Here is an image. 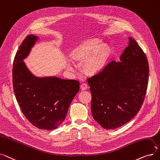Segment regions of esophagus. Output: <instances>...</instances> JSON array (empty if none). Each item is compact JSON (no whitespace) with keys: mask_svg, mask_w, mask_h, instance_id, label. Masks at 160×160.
Returning a JSON list of instances; mask_svg holds the SVG:
<instances>
[{"mask_svg":"<svg viewBox=\"0 0 160 160\" xmlns=\"http://www.w3.org/2000/svg\"><path fill=\"white\" fill-rule=\"evenodd\" d=\"M80 87H81V89L82 90H85L88 88V85H87V83H82Z\"/></svg>","mask_w":160,"mask_h":160,"instance_id":"esophagus-1","label":"esophagus"}]
</instances>
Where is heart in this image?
I'll list each match as a JSON object with an SVG mask.
<instances>
[{
    "label": "heart",
    "instance_id": "b5f03b06",
    "mask_svg": "<svg viewBox=\"0 0 160 160\" xmlns=\"http://www.w3.org/2000/svg\"><path fill=\"white\" fill-rule=\"evenodd\" d=\"M96 40L83 42L71 52L70 57L76 61H84L82 68L84 72L89 75L98 73L103 68L106 57L108 54V48L102 45ZM68 70H72V65H68Z\"/></svg>",
    "mask_w": 160,
    "mask_h": 160
}]
</instances>
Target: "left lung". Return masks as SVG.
<instances>
[{
	"instance_id": "obj_1",
	"label": "left lung",
	"mask_w": 160,
	"mask_h": 160,
	"mask_svg": "<svg viewBox=\"0 0 160 160\" xmlns=\"http://www.w3.org/2000/svg\"><path fill=\"white\" fill-rule=\"evenodd\" d=\"M128 39L120 61L112 60L87 79L92 117L106 130H114L130 121L140 110L147 92V58L135 39Z\"/></svg>"
}]
</instances>
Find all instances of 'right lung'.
Masks as SVG:
<instances>
[{"instance_id":"right-lung-1","label":"right lung","mask_w":160,"mask_h":160,"mask_svg":"<svg viewBox=\"0 0 160 160\" xmlns=\"http://www.w3.org/2000/svg\"><path fill=\"white\" fill-rule=\"evenodd\" d=\"M40 38L30 34L22 42L13 60L15 96L26 118L40 130H55L66 118L70 105L79 90V82L55 76L38 77L23 61Z\"/></svg>"}]
</instances>
